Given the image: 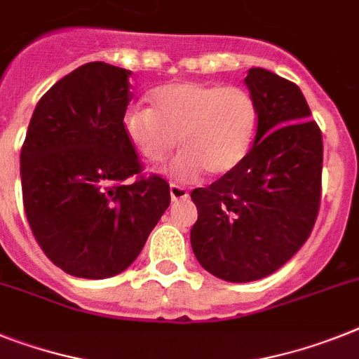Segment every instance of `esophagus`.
Segmentation results:
<instances>
[{"mask_svg":"<svg viewBox=\"0 0 359 359\" xmlns=\"http://www.w3.org/2000/svg\"><path fill=\"white\" fill-rule=\"evenodd\" d=\"M170 194H171V201H182V198L189 197L188 189H186L184 186L175 184V182H171L170 184Z\"/></svg>","mask_w":359,"mask_h":359,"instance_id":"34e87169","label":"esophagus"}]
</instances>
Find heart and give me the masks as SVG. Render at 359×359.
<instances>
[{
    "label": "heart",
    "mask_w": 359,
    "mask_h": 359,
    "mask_svg": "<svg viewBox=\"0 0 359 359\" xmlns=\"http://www.w3.org/2000/svg\"><path fill=\"white\" fill-rule=\"evenodd\" d=\"M123 131L149 164L184 147L168 168L173 180L188 182L203 171L230 173L245 161L257 131V104L246 89L201 82H171L151 93V107L133 105Z\"/></svg>",
    "instance_id": "1"
}]
</instances>
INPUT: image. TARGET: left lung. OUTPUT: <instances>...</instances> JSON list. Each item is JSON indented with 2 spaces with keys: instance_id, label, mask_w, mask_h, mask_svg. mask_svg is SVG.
Masks as SVG:
<instances>
[{
  "instance_id": "1",
  "label": "left lung",
  "mask_w": 359,
  "mask_h": 359,
  "mask_svg": "<svg viewBox=\"0 0 359 359\" xmlns=\"http://www.w3.org/2000/svg\"><path fill=\"white\" fill-rule=\"evenodd\" d=\"M257 104L246 158L191 191V248L208 272L248 283L281 268L305 245L321 203L323 138L299 87L266 69L245 78Z\"/></svg>"
}]
</instances>
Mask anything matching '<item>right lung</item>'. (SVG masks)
<instances>
[{"mask_svg":"<svg viewBox=\"0 0 359 359\" xmlns=\"http://www.w3.org/2000/svg\"><path fill=\"white\" fill-rule=\"evenodd\" d=\"M131 71L86 63L54 83L21 146L23 208L43 254L63 272H123L170 206V184L144 173L126 137Z\"/></svg>","mask_w":359,"mask_h":359,"instance_id":"obj_1","label":"right lung"}]
</instances>
